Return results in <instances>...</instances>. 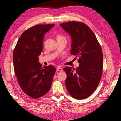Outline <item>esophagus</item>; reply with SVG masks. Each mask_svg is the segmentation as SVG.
Segmentation results:
<instances>
[{
  "label": "esophagus",
  "instance_id": "34e87169",
  "mask_svg": "<svg viewBox=\"0 0 121 121\" xmlns=\"http://www.w3.org/2000/svg\"><path fill=\"white\" fill-rule=\"evenodd\" d=\"M56 71H60V72H62L63 71V69L62 68H60V67H57L56 68Z\"/></svg>",
  "mask_w": 121,
  "mask_h": 121
}]
</instances>
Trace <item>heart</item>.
<instances>
[{"mask_svg":"<svg viewBox=\"0 0 121 121\" xmlns=\"http://www.w3.org/2000/svg\"><path fill=\"white\" fill-rule=\"evenodd\" d=\"M60 37H62V36H58L57 37V38H60Z\"/></svg>","mask_w":121,"mask_h":121,"instance_id":"1","label":"heart"}]
</instances>
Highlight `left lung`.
I'll list each match as a JSON object with an SVG mask.
<instances>
[{
	"label": "left lung",
	"instance_id": "left-lung-1",
	"mask_svg": "<svg viewBox=\"0 0 121 121\" xmlns=\"http://www.w3.org/2000/svg\"><path fill=\"white\" fill-rule=\"evenodd\" d=\"M60 26L71 37V53L79 57V66L76 69L64 68L67 76L65 86L73 97L83 99L90 96L99 83L103 67L101 46L93 31L85 24L73 21Z\"/></svg>",
	"mask_w": 121,
	"mask_h": 121
}]
</instances>
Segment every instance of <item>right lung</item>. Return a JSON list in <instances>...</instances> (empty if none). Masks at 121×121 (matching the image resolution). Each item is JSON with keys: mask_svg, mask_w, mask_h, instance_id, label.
I'll return each instance as SVG.
<instances>
[{"mask_svg": "<svg viewBox=\"0 0 121 121\" xmlns=\"http://www.w3.org/2000/svg\"><path fill=\"white\" fill-rule=\"evenodd\" d=\"M55 25H37L24 31L18 40L13 53L14 73L24 92L34 98L44 95L52 85L56 69L42 65L38 56L43 48L46 33Z\"/></svg>", "mask_w": 121, "mask_h": 121, "instance_id": "obj_1", "label": "right lung"}]
</instances>
